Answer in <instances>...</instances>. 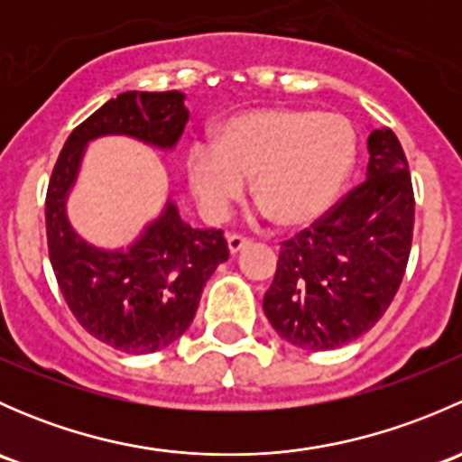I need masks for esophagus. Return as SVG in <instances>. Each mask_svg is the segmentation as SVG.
Wrapping results in <instances>:
<instances>
[{"instance_id":"34e87169","label":"esophagus","mask_w":462,"mask_h":462,"mask_svg":"<svg viewBox=\"0 0 462 462\" xmlns=\"http://www.w3.org/2000/svg\"><path fill=\"white\" fill-rule=\"evenodd\" d=\"M245 245H250V239H245V236L241 235H227V248H230L232 254L241 253Z\"/></svg>"}]
</instances>
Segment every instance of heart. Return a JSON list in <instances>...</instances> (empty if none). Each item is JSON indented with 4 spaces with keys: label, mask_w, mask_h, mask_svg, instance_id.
Masks as SVG:
<instances>
[{
    "label": "heart",
    "mask_w": 462,
    "mask_h": 462,
    "mask_svg": "<svg viewBox=\"0 0 462 462\" xmlns=\"http://www.w3.org/2000/svg\"><path fill=\"white\" fill-rule=\"evenodd\" d=\"M356 156V132L344 116L257 106L223 120L214 147L189 149L188 180L203 212L221 221L253 179L254 201L279 226L297 227L335 203Z\"/></svg>",
    "instance_id": "b5f03b06"
}]
</instances>
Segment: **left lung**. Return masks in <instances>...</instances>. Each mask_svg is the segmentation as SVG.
<instances>
[{
    "label": "left lung",
    "mask_w": 462,
    "mask_h": 462,
    "mask_svg": "<svg viewBox=\"0 0 462 462\" xmlns=\"http://www.w3.org/2000/svg\"><path fill=\"white\" fill-rule=\"evenodd\" d=\"M366 144L365 183L283 241L263 297L279 337L304 351H333L374 328L407 270L416 205L407 158L386 127Z\"/></svg>",
    "instance_id": "left-lung-1"
}]
</instances>
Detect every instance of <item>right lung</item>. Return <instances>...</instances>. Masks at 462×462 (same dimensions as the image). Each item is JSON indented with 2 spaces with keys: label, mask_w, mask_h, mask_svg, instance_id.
<instances>
[{
  "label": "right lung",
  "mask_w": 462,
  "mask_h": 462,
  "mask_svg": "<svg viewBox=\"0 0 462 462\" xmlns=\"http://www.w3.org/2000/svg\"><path fill=\"white\" fill-rule=\"evenodd\" d=\"M188 118L180 91L120 93L73 129L51 174L46 241L55 279L82 328L116 351L144 356L176 342L197 315L205 282L230 250L221 230L192 227L171 201L127 248H96L69 223V192L91 141L129 136L174 149Z\"/></svg>",
  "instance_id": "obj_1"
}]
</instances>
